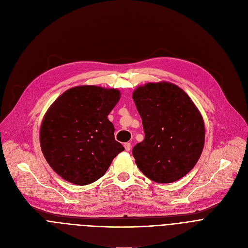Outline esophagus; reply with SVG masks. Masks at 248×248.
Returning <instances> with one entry per match:
<instances>
[{
	"label": "esophagus",
	"mask_w": 248,
	"mask_h": 248,
	"mask_svg": "<svg viewBox=\"0 0 248 248\" xmlns=\"http://www.w3.org/2000/svg\"><path fill=\"white\" fill-rule=\"evenodd\" d=\"M124 150L126 151V152H129L130 151V143L129 142H125L124 144Z\"/></svg>",
	"instance_id": "esophagus-1"
}]
</instances>
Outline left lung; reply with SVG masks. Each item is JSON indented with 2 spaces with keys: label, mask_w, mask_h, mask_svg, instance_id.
I'll return each instance as SVG.
<instances>
[{
  "label": "left lung",
  "mask_w": 248,
  "mask_h": 248,
  "mask_svg": "<svg viewBox=\"0 0 248 248\" xmlns=\"http://www.w3.org/2000/svg\"><path fill=\"white\" fill-rule=\"evenodd\" d=\"M144 140L133 148L142 173L158 184L187 174L204 145V123L190 97L170 82H150L133 93Z\"/></svg>",
  "instance_id": "obj_1"
}]
</instances>
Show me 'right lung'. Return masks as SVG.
Returning a JSON list of instances; mask_svg holds the SVG:
<instances>
[{"label":"right lung","mask_w":248,"mask_h":248,"mask_svg":"<svg viewBox=\"0 0 248 248\" xmlns=\"http://www.w3.org/2000/svg\"><path fill=\"white\" fill-rule=\"evenodd\" d=\"M120 96L114 89L80 86L65 91L49 107L40 142L46 160L61 177L77 186L94 183L124 151L108 120Z\"/></svg>","instance_id":"add662e5"}]
</instances>
